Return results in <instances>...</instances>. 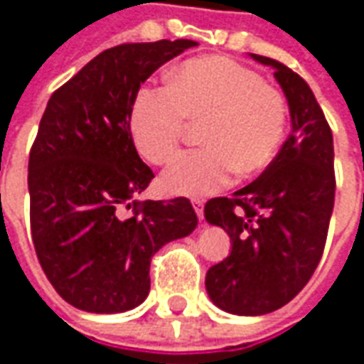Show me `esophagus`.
<instances>
[{"mask_svg": "<svg viewBox=\"0 0 364 364\" xmlns=\"http://www.w3.org/2000/svg\"><path fill=\"white\" fill-rule=\"evenodd\" d=\"M191 203H193V208H195V213H197L198 218L203 220V216H205V203H203L200 198H193Z\"/></svg>", "mask_w": 364, "mask_h": 364, "instance_id": "obj_1", "label": "esophagus"}]
</instances>
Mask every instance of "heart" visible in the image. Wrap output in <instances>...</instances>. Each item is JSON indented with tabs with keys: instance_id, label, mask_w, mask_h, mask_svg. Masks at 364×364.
<instances>
[{
	"instance_id": "heart-1",
	"label": "heart",
	"mask_w": 364,
	"mask_h": 364,
	"mask_svg": "<svg viewBox=\"0 0 364 364\" xmlns=\"http://www.w3.org/2000/svg\"><path fill=\"white\" fill-rule=\"evenodd\" d=\"M169 87H146L134 99L130 134L144 158L171 159L187 120H205L203 148L179 154L161 183L175 195H210L234 173L253 177L271 164L287 132V101L250 68L220 56L183 62L167 74Z\"/></svg>"
}]
</instances>
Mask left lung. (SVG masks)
Segmentation results:
<instances>
[{"label": "left lung", "instance_id": "obj_1", "mask_svg": "<svg viewBox=\"0 0 364 364\" xmlns=\"http://www.w3.org/2000/svg\"><path fill=\"white\" fill-rule=\"evenodd\" d=\"M252 58L274 70L292 130L255 181L205 205L206 222L232 240L228 257L206 273V292L237 316L279 310L304 289L321 259L336 198L333 136L312 90L281 62Z\"/></svg>", "mask_w": 364, "mask_h": 364}]
</instances>
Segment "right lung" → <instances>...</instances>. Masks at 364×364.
I'll return each mask as SVG.
<instances>
[{
    "instance_id": "right-lung-1",
    "label": "right lung",
    "mask_w": 364,
    "mask_h": 364,
    "mask_svg": "<svg viewBox=\"0 0 364 364\" xmlns=\"http://www.w3.org/2000/svg\"><path fill=\"white\" fill-rule=\"evenodd\" d=\"M195 41L128 43L101 52L54 91L28 156L31 234L68 304L119 314L150 292L154 253L197 228L189 198L136 197L154 179L130 134L138 90ZM124 208L133 216L122 218Z\"/></svg>"
}]
</instances>
